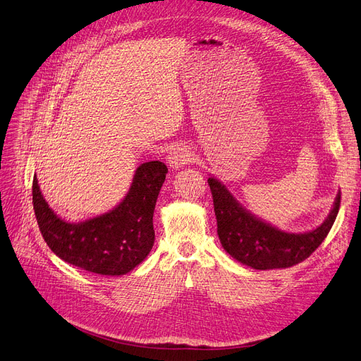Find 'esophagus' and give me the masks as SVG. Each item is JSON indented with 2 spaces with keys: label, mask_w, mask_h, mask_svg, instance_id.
I'll return each mask as SVG.
<instances>
[{
  "label": "esophagus",
  "mask_w": 361,
  "mask_h": 361,
  "mask_svg": "<svg viewBox=\"0 0 361 361\" xmlns=\"http://www.w3.org/2000/svg\"><path fill=\"white\" fill-rule=\"evenodd\" d=\"M167 161H169L170 167H173V169H176V170L182 169L192 161V152L190 151V148H186V147H178V148L170 151V154L167 157Z\"/></svg>",
  "instance_id": "obj_1"
}]
</instances>
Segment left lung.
I'll return each instance as SVG.
<instances>
[{"label": "left lung", "mask_w": 361, "mask_h": 361, "mask_svg": "<svg viewBox=\"0 0 361 361\" xmlns=\"http://www.w3.org/2000/svg\"><path fill=\"white\" fill-rule=\"evenodd\" d=\"M207 182L222 247L235 261L255 269L289 268L305 261L327 237L341 206L338 192L334 207L320 226L308 233H284L244 209L218 179L209 178Z\"/></svg>", "instance_id": "obj_1"}]
</instances>
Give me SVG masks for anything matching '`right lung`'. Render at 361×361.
<instances>
[{
    "instance_id": "right-lung-1",
    "label": "right lung",
    "mask_w": 361,
    "mask_h": 361,
    "mask_svg": "<svg viewBox=\"0 0 361 361\" xmlns=\"http://www.w3.org/2000/svg\"><path fill=\"white\" fill-rule=\"evenodd\" d=\"M166 173L161 161L140 164L118 206L78 224L65 222L50 209L34 176L32 203L42 238L56 256L71 265L99 276H124L154 246L152 216Z\"/></svg>"
}]
</instances>
